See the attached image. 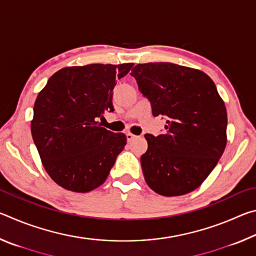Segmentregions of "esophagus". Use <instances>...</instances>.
<instances>
[{
	"instance_id": "esophagus-1",
	"label": "esophagus",
	"mask_w": 256,
	"mask_h": 256,
	"mask_svg": "<svg viewBox=\"0 0 256 256\" xmlns=\"http://www.w3.org/2000/svg\"><path fill=\"white\" fill-rule=\"evenodd\" d=\"M136 136H134V134H132V133H130V132H128L126 133V138H128V142H131L132 140H134V138H136Z\"/></svg>"
}]
</instances>
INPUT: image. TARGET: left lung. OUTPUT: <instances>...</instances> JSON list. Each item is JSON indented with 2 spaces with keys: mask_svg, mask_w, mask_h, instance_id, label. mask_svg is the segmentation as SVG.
Wrapping results in <instances>:
<instances>
[{
  "mask_svg": "<svg viewBox=\"0 0 256 256\" xmlns=\"http://www.w3.org/2000/svg\"><path fill=\"white\" fill-rule=\"evenodd\" d=\"M131 76L152 115L166 120L162 134L144 136L146 184L164 196L192 192L214 170L227 144V110L214 82L200 70L164 62L138 64Z\"/></svg>",
  "mask_w": 256,
  "mask_h": 256,
  "instance_id": "obj_1",
  "label": "left lung"
}]
</instances>
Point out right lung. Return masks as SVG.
Returning a JSON list of instances; mask_svg holds the SVG:
<instances>
[{
  "label": "right lung",
  "mask_w": 256,
  "mask_h": 256,
  "mask_svg": "<svg viewBox=\"0 0 256 256\" xmlns=\"http://www.w3.org/2000/svg\"><path fill=\"white\" fill-rule=\"evenodd\" d=\"M132 63L89 64L60 68L47 81L34 105L32 134L42 166L56 184L90 192L106 180L126 144L124 133L98 122L114 112L112 90Z\"/></svg>",
  "instance_id": "obj_1"
}]
</instances>
